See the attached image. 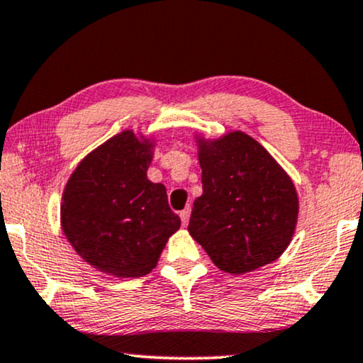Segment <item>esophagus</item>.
<instances>
[{
	"mask_svg": "<svg viewBox=\"0 0 363 363\" xmlns=\"http://www.w3.org/2000/svg\"><path fill=\"white\" fill-rule=\"evenodd\" d=\"M180 218H182V223L183 225L188 223V218H190V208H188V206H186L185 210L180 211Z\"/></svg>",
	"mask_w": 363,
	"mask_h": 363,
	"instance_id": "1",
	"label": "esophagus"
}]
</instances>
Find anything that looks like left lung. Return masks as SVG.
<instances>
[{
    "label": "left lung",
    "mask_w": 363,
    "mask_h": 363,
    "mask_svg": "<svg viewBox=\"0 0 363 363\" xmlns=\"http://www.w3.org/2000/svg\"><path fill=\"white\" fill-rule=\"evenodd\" d=\"M203 193L188 232L220 270L242 275L277 260L294 237L298 196L291 178L243 131L196 136Z\"/></svg>",
    "instance_id": "1"
}]
</instances>
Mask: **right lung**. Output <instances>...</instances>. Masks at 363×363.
Returning a JSON list of instances; mask_svg holds the SVG:
<instances>
[{
    "label": "right lung",
    "mask_w": 363,
    "mask_h": 363,
    "mask_svg": "<svg viewBox=\"0 0 363 363\" xmlns=\"http://www.w3.org/2000/svg\"><path fill=\"white\" fill-rule=\"evenodd\" d=\"M153 148L155 140L121 131L88 153L65 186V237L103 274L118 279L150 274L180 228L167 188L147 178Z\"/></svg>",
    "instance_id": "right-lung-1"
}]
</instances>
